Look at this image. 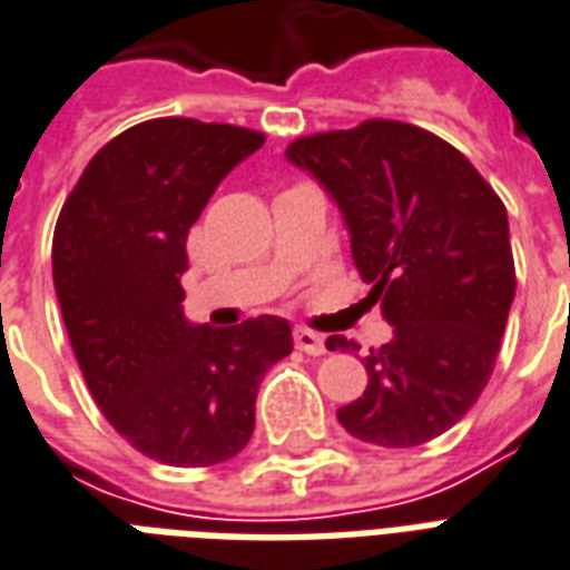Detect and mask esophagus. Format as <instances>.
Segmentation results:
<instances>
[{"mask_svg":"<svg viewBox=\"0 0 570 570\" xmlns=\"http://www.w3.org/2000/svg\"><path fill=\"white\" fill-rule=\"evenodd\" d=\"M294 345H297L301 351H306V354H312V357H318V354L327 351L324 336L315 331H306V327H297V331H294Z\"/></svg>","mask_w":570,"mask_h":570,"instance_id":"esophagus-1","label":"esophagus"}]
</instances>
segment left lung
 Masks as SVG:
<instances>
[{
  "label": "left lung",
  "instance_id": "8db88e82",
  "mask_svg": "<svg viewBox=\"0 0 570 570\" xmlns=\"http://www.w3.org/2000/svg\"><path fill=\"white\" fill-rule=\"evenodd\" d=\"M345 216L351 255L393 340L336 417L361 442L414 448L472 409L493 375L517 291L508 213L472 161L426 128L366 119L288 144ZM327 348H361L327 336Z\"/></svg>",
  "mask_w": 570,
  "mask_h": 570
}]
</instances>
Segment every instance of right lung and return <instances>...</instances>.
Segmentation results:
<instances>
[{
	"label": "right lung",
	"instance_id": "right-lung-1",
	"mask_svg": "<svg viewBox=\"0 0 570 570\" xmlns=\"http://www.w3.org/2000/svg\"><path fill=\"white\" fill-rule=\"evenodd\" d=\"M264 135L186 117L126 128L89 158L53 230V285L92 400L165 465L225 463L255 430L264 372L294 348L285 318L188 324V228Z\"/></svg>",
	"mask_w": 570,
	"mask_h": 570
}]
</instances>
